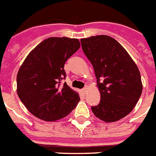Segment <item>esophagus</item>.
I'll return each mask as SVG.
<instances>
[{
    "mask_svg": "<svg viewBox=\"0 0 156 156\" xmlns=\"http://www.w3.org/2000/svg\"><path fill=\"white\" fill-rule=\"evenodd\" d=\"M87 90H88V87H87V86H86V87H85V88H84V89H82V92L84 93V94H86V92H87Z\"/></svg>",
    "mask_w": 156,
    "mask_h": 156,
    "instance_id": "1",
    "label": "esophagus"
}]
</instances>
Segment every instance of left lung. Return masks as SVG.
Returning a JSON list of instances; mask_svg holds the SVG:
<instances>
[{
	"mask_svg": "<svg viewBox=\"0 0 156 156\" xmlns=\"http://www.w3.org/2000/svg\"><path fill=\"white\" fill-rule=\"evenodd\" d=\"M81 43L93 65L101 93V102L92 111L102 121H119L132 112L141 95L139 69L126 50L110 36L82 38Z\"/></svg>",
	"mask_w": 156,
	"mask_h": 156,
	"instance_id": "left-lung-1",
	"label": "left lung"
}]
</instances>
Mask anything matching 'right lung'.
Returning a JSON list of instances; mask_svg holds the SVG:
<instances>
[{"label":"right lung","instance_id":"1","mask_svg":"<svg viewBox=\"0 0 156 156\" xmlns=\"http://www.w3.org/2000/svg\"><path fill=\"white\" fill-rule=\"evenodd\" d=\"M77 38L52 37L39 43L17 74V94L35 117L55 122L68 115L80 101L78 93L61 80L67 59L80 48Z\"/></svg>","mask_w":156,"mask_h":156}]
</instances>
